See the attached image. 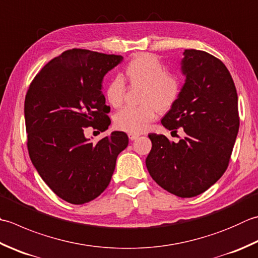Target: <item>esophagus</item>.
Here are the masks:
<instances>
[{"label":"esophagus","instance_id":"obj_1","mask_svg":"<svg viewBox=\"0 0 258 258\" xmlns=\"http://www.w3.org/2000/svg\"><path fill=\"white\" fill-rule=\"evenodd\" d=\"M140 136V134H136V133H128V138H130V140H132V141H134V140H136Z\"/></svg>","mask_w":258,"mask_h":258}]
</instances>
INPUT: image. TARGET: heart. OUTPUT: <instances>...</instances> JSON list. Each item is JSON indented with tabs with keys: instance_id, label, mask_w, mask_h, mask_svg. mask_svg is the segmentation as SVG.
Here are the masks:
<instances>
[{
	"instance_id": "obj_1",
	"label": "heart",
	"mask_w": 258,
	"mask_h": 258,
	"mask_svg": "<svg viewBox=\"0 0 258 258\" xmlns=\"http://www.w3.org/2000/svg\"><path fill=\"white\" fill-rule=\"evenodd\" d=\"M124 78L131 86L142 87L139 106H127L114 116L115 126L130 133H141L149 127L158 112L172 108L182 90L180 78L166 72L164 63L150 53H140L125 66ZM125 84L120 78L110 80L105 88L107 102L113 107H119L125 96Z\"/></svg>"
}]
</instances>
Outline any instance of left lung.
<instances>
[{"mask_svg": "<svg viewBox=\"0 0 258 258\" xmlns=\"http://www.w3.org/2000/svg\"><path fill=\"white\" fill-rule=\"evenodd\" d=\"M185 83L178 102L161 123L184 136L178 143L149 134L152 149L145 160L152 179L170 194L191 198L205 192L228 168L239 128L238 96L221 60L206 51L184 50Z\"/></svg>", "mask_w": 258, "mask_h": 258, "instance_id": "1", "label": "left lung"}]
</instances>
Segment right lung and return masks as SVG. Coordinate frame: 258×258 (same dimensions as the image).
I'll return each mask as SVG.
<instances>
[{"mask_svg": "<svg viewBox=\"0 0 258 258\" xmlns=\"http://www.w3.org/2000/svg\"><path fill=\"white\" fill-rule=\"evenodd\" d=\"M122 60L117 54L67 50L40 70L25 95L30 159L49 188L73 205L89 203L107 188L117 155L128 144L118 131L97 143L85 136L89 126L108 128L110 108L102 83Z\"/></svg>", "mask_w": 258, "mask_h": 258, "instance_id": "add662e5", "label": "right lung"}]
</instances>
